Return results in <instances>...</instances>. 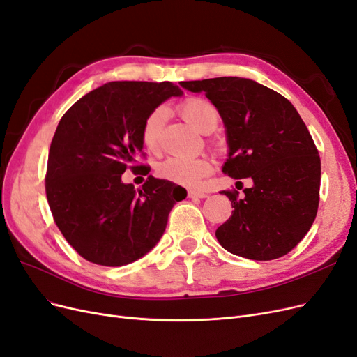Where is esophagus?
I'll return each mask as SVG.
<instances>
[{
    "mask_svg": "<svg viewBox=\"0 0 357 357\" xmlns=\"http://www.w3.org/2000/svg\"><path fill=\"white\" fill-rule=\"evenodd\" d=\"M188 197L189 198H207L208 195L202 190H189L188 192Z\"/></svg>",
    "mask_w": 357,
    "mask_h": 357,
    "instance_id": "esophagus-1",
    "label": "esophagus"
}]
</instances>
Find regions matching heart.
I'll use <instances>...</instances> for the list:
<instances>
[{"instance_id": "b5f03b06", "label": "heart", "mask_w": 357, "mask_h": 357, "mask_svg": "<svg viewBox=\"0 0 357 357\" xmlns=\"http://www.w3.org/2000/svg\"><path fill=\"white\" fill-rule=\"evenodd\" d=\"M181 117L201 134L213 132L219 125L220 114L215 105L199 96H190L178 105ZM167 119L165 107H156L149 113L142 128V142L149 150H156L160 132ZM158 176L180 186L193 188L211 172V164L207 158L171 156L160 162L156 168Z\"/></svg>"}]
</instances>
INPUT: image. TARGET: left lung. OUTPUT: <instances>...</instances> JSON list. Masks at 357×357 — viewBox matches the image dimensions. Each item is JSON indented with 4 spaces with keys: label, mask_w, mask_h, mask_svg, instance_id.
<instances>
[{
    "label": "left lung",
    "mask_w": 357,
    "mask_h": 357,
    "mask_svg": "<svg viewBox=\"0 0 357 357\" xmlns=\"http://www.w3.org/2000/svg\"><path fill=\"white\" fill-rule=\"evenodd\" d=\"M204 92L215 105L229 146L223 172L253 180L232 215L215 231L226 250L253 261L287 255L316 219L320 190V156L299 113L283 95L250 79L215 77L181 82Z\"/></svg>",
    "instance_id": "obj_1"
}]
</instances>
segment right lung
<instances>
[{
    "label": "right lung",
    "instance_id": "right-lung-1",
    "mask_svg": "<svg viewBox=\"0 0 357 357\" xmlns=\"http://www.w3.org/2000/svg\"><path fill=\"white\" fill-rule=\"evenodd\" d=\"M169 82H112L93 89L62 116L53 135L46 197L56 226L86 261L128 265L158 244L168 214L185 189L149 176L143 189L125 185L122 174L143 153L142 128L149 113L171 96Z\"/></svg>",
    "mask_w": 357,
    "mask_h": 357
}]
</instances>
